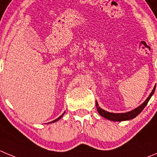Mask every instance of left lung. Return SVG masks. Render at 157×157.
<instances>
[{"label": "left lung", "instance_id": "obj_1", "mask_svg": "<svg viewBox=\"0 0 157 157\" xmlns=\"http://www.w3.org/2000/svg\"><path fill=\"white\" fill-rule=\"evenodd\" d=\"M155 89H156V86L154 87V88H153V90L152 91V92L150 93L149 97L146 98V100L142 103V105H139L138 107H137V108L135 109L131 110V111H130V112L123 113H113L107 112V111H105V110L100 108V107L98 106L97 101H96V107H97L98 113L101 116V117H104V118L112 121H129V120L134 119V118L136 117L138 114L140 113L142 110L144 109V108L146 106V105L148 104V101H149L150 98L152 97L153 93H154Z\"/></svg>", "mask_w": 157, "mask_h": 157}]
</instances>
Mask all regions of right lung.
Masks as SVG:
<instances>
[{
  "mask_svg": "<svg viewBox=\"0 0 157 157\" xmlns=\"http://www.w3.org/2000/svg\"><path fill=\"white\" fill-rule=\"evenodd\" d=\"M64 113H65V112H64V113H63V114H62V115H61V116H60V117H59V118H57V119H56V120H55V121H52V122H50V123H54V122H56V121H59V119H60V118H62V117H63V115H64ZM48 124H49V123H48Z\"/></svg>",
  "mask_w": 157,
  "mask_h": 157,
  "instance_id": "1",
  "label": "right lung"
}]
</instances>
